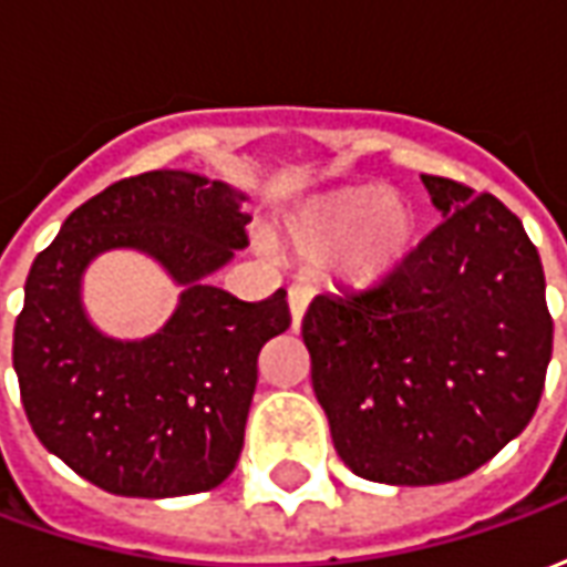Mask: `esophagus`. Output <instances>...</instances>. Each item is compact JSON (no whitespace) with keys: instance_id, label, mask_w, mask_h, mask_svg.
I'll use <instances>...</instances> for the list:
<instances>
[{"instance_id":"34e87169","label":"esophagus","mask_w":567,"mask_h":567,"mask_svg":"<svg viewBox=\"0 0 567 567\" xmlns=\"http://www.w3.org/2000/svg\"><path fill=\"white\" fill-rule=\"evenodd\" d=\"M309 297H312V291H309L307 285H295V288L288 291V309H291V321H295V328L303 321V316H307Z\"/></svg>"}]
</instances>
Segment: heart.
Masks as SVG:
<instances>
[{
    "mask_svg": "<svg viewBox=\"0 0 567 567\" xmlns=\"http://www.w3.org/2000/svg\"><path fill=\"white\" fill-rule=\"evenodd\" d=\"M282 246L297 258H328L343 248L337 270L343 282L373 288L392 279L419 246V212L382 187H343L285 221Z\"/></svg>",
    "mask_w": 567,
    "mask_h": 567,
    "instance_id": "b5f03b06",
    "label": "heart"
}]
</instances>
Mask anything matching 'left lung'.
<instances>
[{
	"mask_svg": "<svg viewBox=\"0 0 567 567\" xmlns=\"http://www.w3.org/2000/svg\"><path fill=\"white\" fill-rule=\"evenodd\" d=\"M437 230L358 295L303 319L312 389L352 474L437 486L474 474L532 422L553 355L540 255L492 194L422 175Z\"/></svg>",
	"mask_w": 567,
	"mask_h": 567,
	"instance_id": "8db88e82",
	"label": "left lung"
}]
</instances>
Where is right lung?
I'll use <instances>...</instances> for the list:
<instances>
[{
  "label": "right lung",
  "mask_w": 567,
  "mask_h": 567,
  "mask_svg": "<svg viewBox=\"0 0 567 567\" xmlns=\"http://www.w3.org/2000/svg\"><path fill=\"white\" fill-rule=\"evenodd\" d=\"M246 194L154 169L105 187L69 215L23 288L14 373L48 452L124 498H175L221 486L246 437L258 355L288 331L285 291L246 303L209 282L246 239ZM140 250L183 288L148 338L100 332L83 272L105 250Z\"/></svg>",
  "instance_id": "1"
}]
</instances>
